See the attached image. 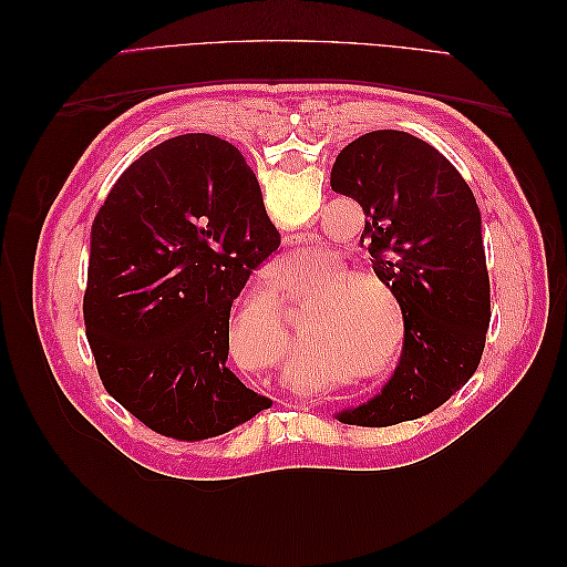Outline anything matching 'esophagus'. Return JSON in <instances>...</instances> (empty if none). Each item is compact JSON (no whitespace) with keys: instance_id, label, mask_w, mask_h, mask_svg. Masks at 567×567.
Returning <instances> with one entry per match:
<instances>
[{"instance_id":"obj_1","label":"esophagus","mask_w":567,"mask_h":567,"mask_svg":"<svg viewBox=\"0 0 567 567\" xmlns=\"http://www.w3.org/2000/svg\"><path fill=\"white\" fill-rule=\"evenodd\" d=\"M286 244H290V246H293V244H300V236H288V241Z\"/></svg>"}]
</instances>
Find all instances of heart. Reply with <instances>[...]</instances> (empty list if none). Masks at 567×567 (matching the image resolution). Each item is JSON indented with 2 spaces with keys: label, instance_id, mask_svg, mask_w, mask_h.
I'll return each mask as SVG.
<instances>
[{
  "label": "heart",
  "instance_id": "1",
  "mask_svg": "<svg viewBox=\"0 0 567 567\" xmlns=\"http://www.w3.org/2000/svg\"><path fill=\"white\" fill-rule=\"evenodd\" d=\"M312 296L302 323L312 354L333 369H352V381H373L400 362L409 323L398 286L379 267L338 250H321L310 265ZM227 348L244 369L288 362L286 302L274 284H260L227 321Z\"/></svg>",
  "mask_w": 567,
  "mask_h": 567
}]
</instances>
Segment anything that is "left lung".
<instances>
[{"label": "left lung", "mask_w": 567, "mask_h": 567, "mask_svg": "<svg viewBox=\"0 0 567 567\" xmlns=\"http://www.w3.org/2000/svg\"><path fill=\"white\" fill-rule=\"evenodd\" d=\"M331 188L362 205L359 244L398 286L409 323L390 383L338 419L367 427L421 419L468 383L485 350L492 310L477 203L437 148L398 130L342 148Z\"/></svg>", "instance_id": "1"}]
</instances>
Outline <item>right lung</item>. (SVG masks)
<instances>
[{"label":"right lung","mask_w":567,"mask_h":567,"mask_svg":"<svg viewBox=\"0 0 567 567\" xmlns=\"http://www.w3.org/2000/svg\"><path fill=\"white\" fill-rule=\"evenodd\" d=\"M279 244L260 184L229 142L182 134L136 158L94 217L82 305L111 398L182 442L269 409L227 367V321Z\"/></svg>","instance_id":"1"}]
</instances>
